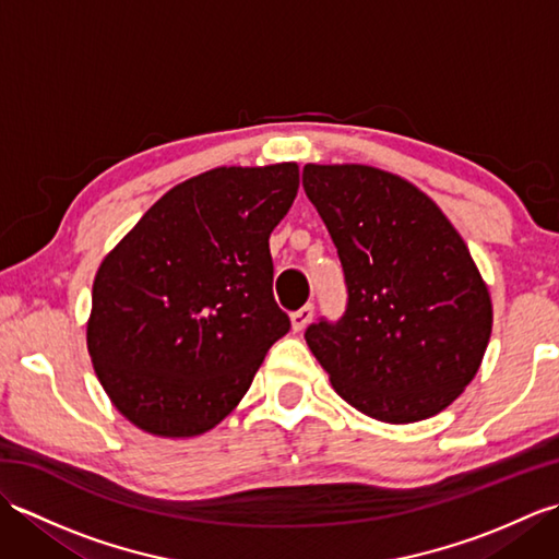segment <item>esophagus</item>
<instances>
[{"instance_id":"34e87169","label":"esophagus","mask_w":559,"mask_h":559,"mask_svg":"<svg viewBox=\"0 0 559 559\" xmlns=\"http://www.w3.org/2000/svg\"><path fill=\"white\" fill-rule=\"evenodd\" d=\"M312 317H314V305L307 302L305 307H300L298 312L290 314V324H293L295 331H302L307 324L312 322Z\"/></svg>"}]
</instances>
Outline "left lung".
I'll list each match as a JSON object with an SVG mask.
<instances>
[{
	"label": "left lung",
	"instance_id": "8db88e82",
	"mask_svg": "<svg viewBox=\"0 0 559 559\" xmlns=\"http://www.w3.org/2000/svg\"><path fill=\"white\" fill-rule=\"evenodd\" d=\"M302 187L338 249L348 302L305 341L336 394L382 423L456 401L483 362L492 302L466 242L435 201L370 165H305Z\"/></svg>",
	"mask_w": 559,
	"mask_h": 559
}]
</instances>
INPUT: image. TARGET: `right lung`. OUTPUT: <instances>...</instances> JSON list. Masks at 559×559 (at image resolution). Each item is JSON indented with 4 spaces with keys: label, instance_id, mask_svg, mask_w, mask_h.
<instances>
[{
    "label": "right lung",
    "instance_id": "1",
    "mask_svg": "<svg viewBox=\"0 0 559 559\" xmlns=\"http://www.w3.org/2000/svg\"><path fill=\"white\" fill-rule=\"evenodd\" d=\"M295 163L216 168L173 187L103 259L88 353L115 408L158 437H197L247 394L288 334L269 237L293 206Z\"/></svg>",
    "mask_w": 559,
    "mask_h": 559
}]
</instances>
